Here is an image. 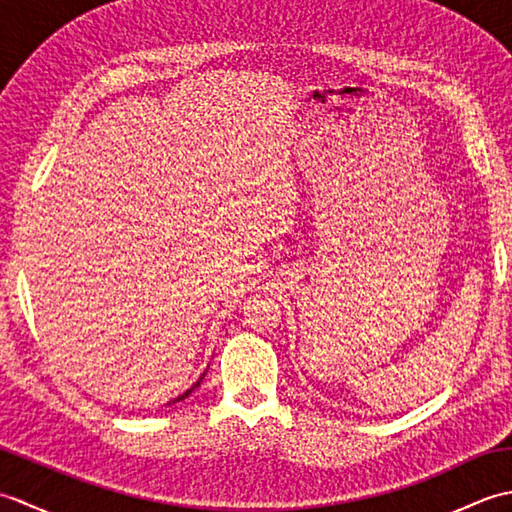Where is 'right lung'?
<instances>
[{
    "instance_id": "obj_1",
    "label": "right lung",
    "mask_w": 512,
    "mask_h": 512,
    "mask_svg": "<svg viewBox=\"0 0 512 512\" xmlns=\"http://www.w3.org/2000/svg\"><path fill=\"white\" fill-rule=\"evenodd\" d=\"M204 374H206V372H204ZM204 374H202V376H200V380H198V383H195V385H193V387H191V389H187V391H184V394H182V396H178V398H173V400H171V402H167V405H173V402H180V400H184V398H187V396H189V394H191V391H193V389H195V387H200V383H202V378H204Z\"/></svg>"
}]
</instances>
